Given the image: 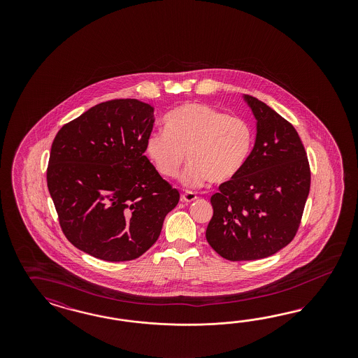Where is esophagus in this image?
Instances as JSON below:
<instances>
[{
  "label": "esophagus",
  "mask_w": 358,
  "mask_h": 358,
  "mask_svg": "<svg viewBox=\"0 0 358 358\" xmlns=\"http://www.w3.org/2000/svg\"><path fill=\"white\" fill-rule=\"evenodd\" d=\"M196 198H198V196H196V194H194L193 192H185V193H182V195H181V201L185 202V203L194 202Z\"/></svg>",
  "instance_id": "34e87169"
}]
</instances>
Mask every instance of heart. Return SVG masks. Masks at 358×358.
Listing matches in <instances>:
<instances>
[{"label": "heart", "instance_id": "b5f03b06", "mask_svg": "<svg viewBox=\"0 0 358 358\" xmlns=\"http://www.w3.org/2000/svg\"><path fill=\"white\" fill-rule=\"evenodd\" d=\"M165 130L148 136L145 153L168 178L180 172L186 153L189 166L181 181L187 187H201L207 181L222 184L238 176L253 143L247 120L201 102L173 108L165 118Z\"/></svg>", "mask_w": 358, "mask_h": 358}]
</instances>
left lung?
<instances>
[{
    "mask_svg": "<svg viewBox=\"0 0 358 358\" xmlns=\"http://www.w3.org/2000/svg\"><path fill=\"white\" fill-rule=\"evenodd\" d=\"M244 98L257 120L256 143L240 173L211 195L206 229L211 248L229 261L259 260L286 247L301 226L311 184L293 124L260 99Z\"/></svg>",
    "mask_w": 358,
    "mask_h": 358,
    "instance_id": "left-lung-1",
    "label": "left lung"
}]
</instances>
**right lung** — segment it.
Returning a JSON list of instances; mask_svg holds the SVG:
<instances>
[{"instance_id":"right-lung-1","label":"right lung","mask_w":358,"mask_h":358,"mask_svg":"<svg viewBox=\"0 0 358 358\" xmlns=\"http://www.w3.org/2000/svg\"><path fill=\"white\" fill-rule=\"evenodd\" d=\"M153 108L111 99L65 123L55 136L47 186L62 231L99 260H135L160 236L180 193L150 163Z\"/></svg>"}]
</instances>
